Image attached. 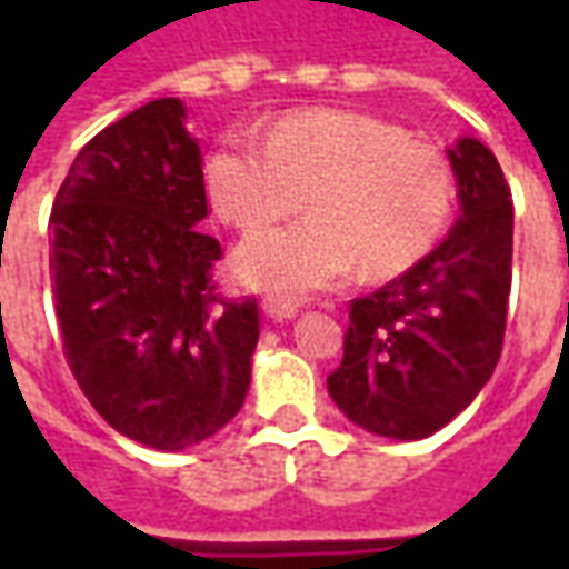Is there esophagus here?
Masks as SVG:
<instances>
[{
    "instance_id": "34e87169",
    "label": "esophagus",
    "mask_w": 569,
    "mask_h": 569,
    "mask_svg": "<svg viewBox=\"0 0 569 569\" xmlns=\"http://www.w3.org/2000/svg\"><path fill=\"white\" fill-rule=\"evenodd\" d=\"M261 310H264V313H268L271 320L283 322V320H292V317H296L298 305H296V301H286V298L268 296V298H264V305H261Z\"/></svg>"
}]
</instances>
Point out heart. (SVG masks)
<instances>
[{
	"label": "heart",
	"mask_w": 569,
	"mask_h": 569,
	"mask_svg": "<svg viewBox=\"0 0 569 569\" xmlns=\"http://www.w3.org/2000/svg\"><path fill=\"white\" fill-rule=\"evenodd\" d=\"M203 179L212 210L240 231L289 216L305 191L308 219L249 237L234 259L243 283L286 298L338 286L357 264L366 277L406 271L439 243L453 207L445 151L345 109L292 112L261 140L231 130Z\"/></svg>",
	"instance_id": "heart-1"
}]
</instances>
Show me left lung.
<instances>
[{
    "label": "left lung",
    "mask_w": 569,
    "mask_h": 569,
    "mask_svg": "<svg viewBox=\"0 0 569 569\" xmlns=\"http://www.w3.org/2000/svg\"><path fill=\"white\" fill-rule=\"evenodd\" d=\"M460 219L429 256L350 305L329 396L383 439H427L490 381L512 289V191L488 146L448 149Z\"/></svg>",
    "instance_id": "1"
}]
</instances>
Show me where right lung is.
<instances>
[{
    "instance_id": "obj_1",
    "label": "right lung",
    "mask_w": 569,
    "mask_h": 569,
    "mask_svg": "<svg viewBox=\"0 0 569 569\" xmlns=\"http://www.w3.org/2000/svg\"><path fill=\"white\" fill-rule=\"evenodd\" d=\"M200 146L176 97L151 100L76 154L51 210L63 353L121 436L182 451L234 418L259 345V301L216 292Z\"/></svg>"
}]
</instances>
